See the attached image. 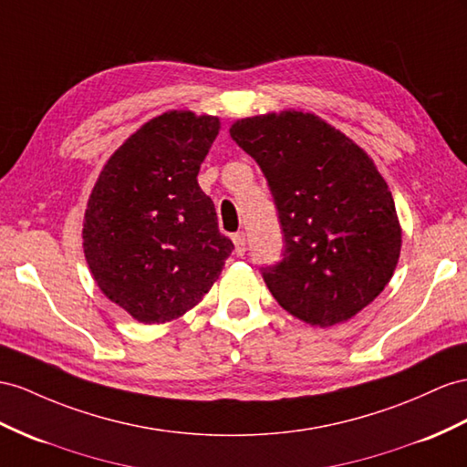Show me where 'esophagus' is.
Masks as SVG:
<instances>
[{
  "instance_id": "esophagus-1",
  "label": "esophagus",
  "mask_w": 467,
  "mask_h": 467,
  "mask_svg": "<svg viewBox=\"0 0 467 467\" xmlns=\"http://www.w3.org/2000/svg\"><path fill=\"white\" fill-rule=\"evenodd\" d=\"M233 243H234L236 256H243L246 253V236H244V233H236L233 236Z\"/></svg>"
}]
</instances>
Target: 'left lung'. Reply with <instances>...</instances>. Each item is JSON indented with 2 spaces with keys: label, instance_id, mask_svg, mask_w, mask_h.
<instances>
[{
  "label": "left lung",
  "instance_id": "8db88e82",
  "mask_svg": "<svg viewBox=\"0 0 467 467\" xmlns=\"http://www.w3.org/2000/svg\"><path fill=\"white\" fill-rule=\"evenodd\" d=\"M231 138L260 165L284 233V260L262 268L294 317L331 327L390 282L402 229L389 185L363 148L302 110L241 118Z\"/></svg>",
  "mask_w": 467,
  "mask_h": 467
}]
</instances>
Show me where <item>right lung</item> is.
Listing matches in <instances>:
<instances>
[{"instance_id":"add662e5","label":"right lung","mask_w":467,"mask_h":467,"mask_svg":"<svg viewBox=\"0 0 467 467\" xmlns=\"http://www.w3.org/2000/svg\"><path fill=\"white\" fill-rule=\"evenodd\" d=\"M219 130L217 116L163 112L110 155L94 183L82 223L87 265L100 292L140 324L195 307L233 253L197 183Z\"/></svg>"}]
</instances>
